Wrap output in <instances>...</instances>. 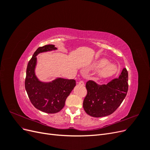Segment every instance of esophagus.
<instances>
[{"label":"esophagus","mask_w":150,"mask_h":150,"mask_svg":"<svg viewBox=\"0 0 150 150\" xmlns=\"http://www.w3.org/2000/svg\"><path fill=\"white\" fill-rule=\"evenodd\" d=\"M79 85H81V86H83V85H84V81H80L79 82Z\"/></svg>","instance_id":"esophagus-1"}]
</instances>
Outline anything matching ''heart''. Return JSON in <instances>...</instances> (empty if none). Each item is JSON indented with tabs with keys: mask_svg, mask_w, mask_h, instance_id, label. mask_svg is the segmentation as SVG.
Returning <instances> with one entry per match:
<instances>
[{
	"mask_svg": "<svg viewBox=\"0 0 150 150\" xmlns=\"http://www.w3.org/2000/svg\"><path fill=\"white\" fill-rule=\"evenodd\" d=\"M91 68L98 69L96 72V76L98 79L101 80L110 79L119 71V68L117 65L110 63V61L105 58L99 59L95 61Z\"/></svg>",
	"mask_w": 150,
	"mask_h": 150,
	"instance_id": "obj_1",
	"label": "heart"
}]
</instances>
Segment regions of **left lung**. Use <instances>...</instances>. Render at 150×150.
I'll return each mask as SVG.
<instances>
[{
	"label": "left lung",
	"mask_w": 150,
	"mask_h": 150,
	"mask_svg": "<svg viewBox=\"0 0 150 150\" xmlns=\"http://www.w3.org/2000/svg\"><path fill=\"white\" fill-rule=\"evenodd\" d=\"M128 73L126 68L119 78L107 84L99 85L93 81L86 83L87 95L84 99L83 108L91 116L100 117L111 115L125 98L128 89Z\"/></svg>",
	"instance_id": "left-lung-1"
}]
</instances>
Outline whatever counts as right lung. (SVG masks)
I'll return each instance as SVG.
<instances>
[{
    "instance_id": "right-lung-1",
    "label": "right lung",
    "mask_w": 150,
    "mask_h": 150,
    "mask_svg": "<svg viewBox=\"0 0 150 150\" xmlns=\"http://www.w3.org/2000/svg\"><path fill=\"white\" fill-rule=\"evenodd\" d=\"M56 49L54 45L49 44L36 50L28 62L25 80V88L31 103L38 110L49 114L59 112L64 108L66 98L76 86L74 79L57 78L46 83L36 76V56L39 53Z\"/></svg>"
}]
</instances>
